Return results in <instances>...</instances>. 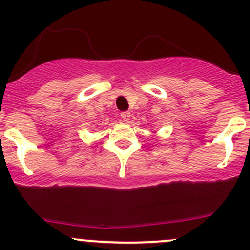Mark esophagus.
Here are the masks:
<instances>
[{"label": "esophagus", "mask_w": 250, "mask_h": 250, "mask_svg": "<svg viewBox=\"0 0 250 250\" xmlns=\"http://www.w3.org/2000/svg\"><path fill=\"white\" fill-rule=\"evenodd\" d=\"M121 117H122V120L125 121V122H128V121L130 120V112H128V111H125V112H122V113H121Z\"/></svg>", "instance_id": "34e87169"}]
</instances>
